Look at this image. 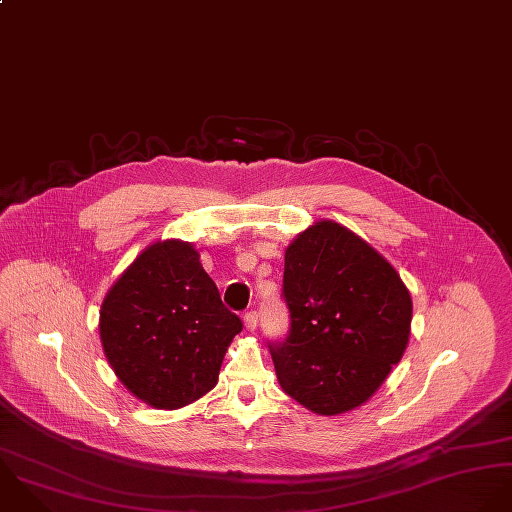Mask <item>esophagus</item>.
<instances>
[{"label":"esophagus","mask_w":512,"mask_h":512,"mask_svg":"<svg viewBox=\"0 0 512 512\" xmlns=\"http://www.w3.org/2000/svg\"><path fill=\"white\" fill-rule=\"evenodd\" d=\"M243 322H245V328H247L249 332H253V330H257V324H259V314H257L255 310H249V312L243 316Z\"/></svg>","instance_id":"esophagus-1"}]
</instances>
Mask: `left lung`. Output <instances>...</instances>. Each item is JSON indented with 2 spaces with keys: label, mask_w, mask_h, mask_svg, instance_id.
Listing matches in <instances>:
<instances>
[{
  "label": "left lung",
  "mask_w": 512,
  "mask_h": 512,
  "mask_svg": "<svg viewBox=\"0 0 512 512\" xmlns=\"http://www.w3.org/2000/svg\"><path fill=\"white\" fill-rule=\"evenodd\" d=\"M291 332L269 346L285 394L318 415L364 406L408 348L411 297L400 273L348 227L320 219L285 249Z\"/></svg>",
  "instance_id": "obj_1"
}]
</instances>
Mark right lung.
Instances as JSON below:
<instances>
[{"mask_svg":"<svg viewBox=\"0 0 512 512\" xmlns=\"http://www.w3.org/2000/svg\"><path fill=\"white\" fill-rule=\"evenodd\" d=\"M241 328L239 316L223 307L198 249L180 239L148 245L108 289L99 318L116 378L158 409L184 408L213 390Z\"/></svg>","mask_w":512,"mask_h":512,"instance_id":"1","label":"right lung"}]
</instances>
